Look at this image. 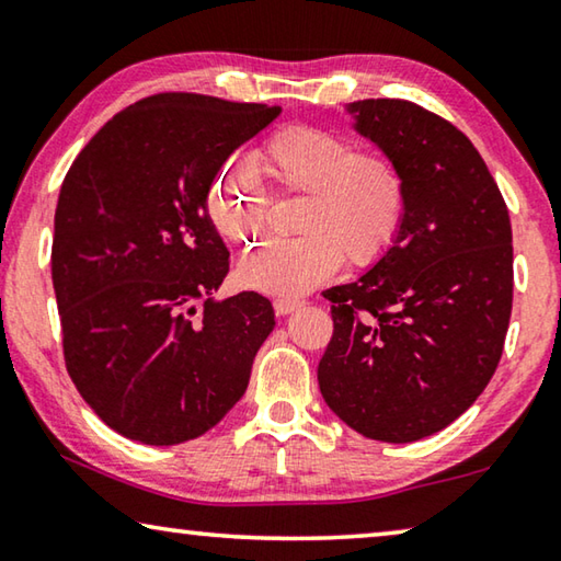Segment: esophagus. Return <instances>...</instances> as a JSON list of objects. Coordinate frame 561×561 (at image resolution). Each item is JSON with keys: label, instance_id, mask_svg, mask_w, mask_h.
<instances>
[{"label": "esophagus", "instance_id": "34e87169", "mask_svg": "<svg viewBox=\"0 0 561 561\" xmlns=\"http://www.w3.org/2000/svg\"><path fill=\"white\" fill-rule=\"evenodd\" d=\"M301 304H304L301 299L279 297V299H274V311H277V314H291V311H297Z\"/></svg>", "mask_w": 561, "mask_h": 561}]
</instances>
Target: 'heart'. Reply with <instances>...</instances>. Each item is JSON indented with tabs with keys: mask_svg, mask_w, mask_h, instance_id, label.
<instances>
[{
	"mask_svg": "<svg viewBox=\"0 0 561 561\" xmlns=\"http://www.w3.org/2000/svg\"><path fill=\"white\" fill-rule=\"evenodd\" d=\"M249 160H232L215 178L207 210L232 244L250 250L262 240L267 193L304 195L294 240L247 254L240 279L267 294H301L334 274L381 262L403 230L408 180L391 156L358 150L344 133L289 126L270 136Z\"/></svg>",
	"mask_w": 561,
	"mask_h": 561,
	"instance_id": "obj_1",
	"label": "heart"
}]
</instances>
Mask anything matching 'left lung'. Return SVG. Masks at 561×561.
Instances as JSON below:
<instances>
[{"label": "left lung", "instance_id": "left-lung-1", "mask_svg": "<svg viewBox=\"0 0 561 561\" xmlns=\"http://www.w3.org/2000/svg\"><path fill=\"white\" fill-rule=\"evenodd\" d=\"M358 130L408 180L403 230L354 284L327 289L331 334L317 376L356 433L421 440L474 403L500 364L512 314L507 205L470 138L401 99L351 103Z\"/></svg>", "mask_w": 561, "mask_h": 561}]
</instances>
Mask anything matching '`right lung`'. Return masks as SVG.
<instances>
[{"label": "right lung", "mask_w": 561, "mask_h": 561, "mask_svg": "<svg viewBox=\"0 0 561 561\" xmlns=\"http://www.w3.org/2000/svg\"><path fill=\"white\" fill-rule=\"evenodd\" d=\"M279 106L165 91L116 113L64 178L51 279L66 371L130 440L201 438L240 401L272 301L220 287L230 252L207 215L215 175Z\"/></svg>", "instance_id": "add662e5"}]
</instances>
